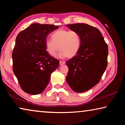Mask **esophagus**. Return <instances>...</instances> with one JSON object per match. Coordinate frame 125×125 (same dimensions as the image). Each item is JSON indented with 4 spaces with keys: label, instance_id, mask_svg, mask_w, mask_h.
Wrapping results in <instances>:
<instances>
[{
    "label": "esophagus",
    "instance_id": "obj_1",
    "mask_svg": "<svg viewBox=\"0 0 125 125\" xmlns=\"http://www.w3.org/2000/svg\"><path fill=\"white\" fill-rule=\"evenodd\" d=\"M64 63H65V62H64V61H60V64L61 65L64 64Z\"/></svg>",
    "mask_w": 125,
    "mask_h": 125
}]
</instances>
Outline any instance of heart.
<instances>
[{
  "label": "heart",
  "mask_w": 125,
  "mask_h": 125,
  "mask_svg": "<svg viewBox=\"0 0 125 125\" xmlns=\"http://www.w3.org/2000/svg\"><path fill=\"white\" fill-rule=\"evenodd\" d=\"M51 39L46 40L45 48L52 57L60 49L58 57H72L78 53L81 46V37L79 33L74 30H58L51 35Z\"/></svg>",
  "instance_id": "1"
}]
</instances>
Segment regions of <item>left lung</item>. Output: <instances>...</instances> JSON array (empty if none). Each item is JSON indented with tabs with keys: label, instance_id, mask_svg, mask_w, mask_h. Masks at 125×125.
I'll return each instance as SVG.
<instances>
[{
	"label": "left lung",
	"instance_id": "1",
	"mask_svg": "<svg viewBox=\"0 0 125 125\" xmlns=\"http://www.w3.org/2000/svg\"><path fill=\"white\" fill-rule=\"evenodd\" d=\"M67 26L79 33L81 46L78 53L66 62L69 68L66 80L74 92H84L100 80L107 67L108 46L96 27L79 23Z\"/></svg>",
	"mask_w": 125,
	"mask_h": 125
}]
</instances>
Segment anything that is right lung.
Here are the masks:
<instances>
[{
	"label": "right lung",
	"mask_w": 125,
	"mask_h": 125,
	"mask_svg": "<svg viewBox=\"0 0 125 125\" xmlns=\"http://www.w3.org/2000/svg\"><path fill=\"white\" fill-rule=\"evenodd\" d=\"M58 26L34 23L17 36L12 53L13 72L20 87L31 95L41 94L60 62L45 48L47 36Z\"/></svg>",
	"instance_id": "1"
}]
</instances>
